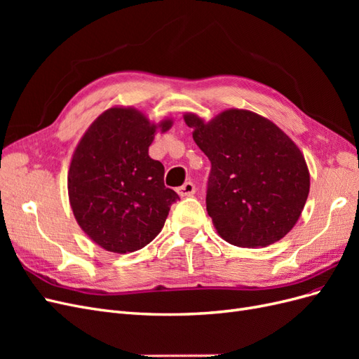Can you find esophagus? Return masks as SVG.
Returning a JSON list of instances; mask_svg holds the SVG:
<instances>
[{"mask_svg": "<svg viewBox=\"0 0 359 359\" xmlns=\"http://www.w3.org/2000/svg\"><path fill=\"white\" fill-rule=\"evenodd\" d=\"M177 191H178V194H180L181 198L191 196V194L196 193V187H194V184L191 181H187V182H184L181 187H178Z\"/></svg>", "mask_w": 359, "mask_h": 359, "instance_id": "34e87169", "label": "esophagus"}]
</instances>
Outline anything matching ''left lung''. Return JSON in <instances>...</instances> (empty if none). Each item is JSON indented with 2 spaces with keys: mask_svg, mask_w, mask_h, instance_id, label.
<instances>
[{
  "mask_svg": "<svg viewBox=\"0 0 359 359\" xmlns=\"http://www.w3.org/2000/svg\"><path fill=\"white\" fill-rule=\"evenodd\" d=\"M184 121L211 161L206 211L219 235L247 248L280 241L298 222L310 191L299 148L250 111H224L208 124L189 114Z\"/></svg>",
  "mask_w": 359,
  "mask_h": 359,
  "instance_id": "8db88e82",
  "label": "left lung"
}]
</instances>
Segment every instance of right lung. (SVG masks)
I'll use <instances>...</instances> for the list:
<instances>
[{
    "instance_id": "obj_1",
    "label": "right lung",
    "mask_w": 359,
    "mask_h": 359,
    "mask_svg": "<svg viewBox=\"0 0 359 359\" xmlns=\"http://www.w3.org/2000/svg\"><path fill=\"white\" fill-rule=\"evenodd\" d=\"M172 126L163 121L161 132ZM157 126L136 109L112 107L86 130L69 170V198L82 231L107 252L149 244L180 196L165 186V166L148 156Z\"/></svg>"
}]
</instances>
